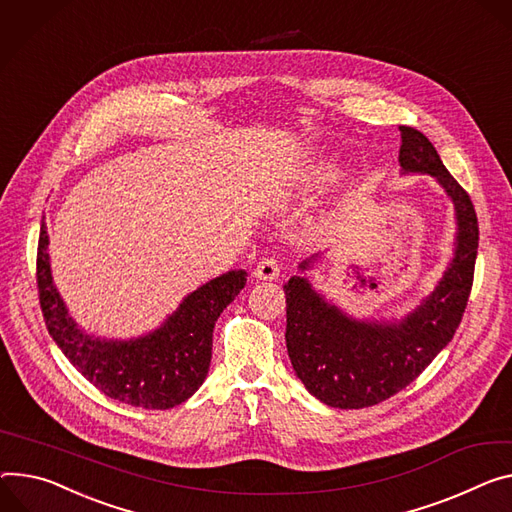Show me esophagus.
<instances>
[{
  "label": "esophagus",
  "mask_w": 512,
  "mask_h": 512,
  "mask_svg": "<svg viewBox=\"0 0 512 512\" xmlns=\"http://www.w3.org/2000/svg\"><path fill=\"white\" fill-rule=\"evenodd\" d=\"M253 275L257 280H275V277H280V263L275 257H265L257 263Z\"/></svg>",
  "instance_id": "34e87169"
}]
</instances>
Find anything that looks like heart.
<instances>
[{
  "mask_svg": "<svg viewBox=\"0 0 512 512\" xmlns=\"http://www.w3.org/2000/svg\"><path fill=\"white\" fill-rule=\"evenodd\" d=\"M333 177H335L333 165H324L322 171H318V179H320V181H329V179H333Z\"/></svg>",
  "mask_w": 512,
  "mask_h": 512,
  "instance_id": "obj_1",
  "label": "heart"
}]
</instances>
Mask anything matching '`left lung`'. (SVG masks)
I'll use <instances>...</instances> for the list:
<instances>
[{
	"mask_svg": "<svg viewBox=\"0 0 512 512\" xmlns=\"http://www.w3.org/2000/svg\"><path fill=\"white\" fill-rule=\"evenodd\" d=\"M400 138L404 173L433 175L455 206V253L433 294L400 322L355 320L324 300L306 277H290L284 292L292 367L312 396L335 408L380 404L421 376L453 339L474 284L480 230L468 192L423 132L400 126Z\"/></svg>",
	"mask_w": 512,
	"mask_h": 512,
	"instance_id": "1",
	"label": "left lung"
}]
</instances>
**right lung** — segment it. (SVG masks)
<instances>
[{
    "instance_id": "obj_1",
    "label": "right lung",
    "mask_w": 512,
    "mask_h": 512,
    "mask_svg": "<svg viewBox=\"0 0 512 512\" xmlns=\"http://www.w3.org/2000/svg\"><path fill=\"white\" fill-rule=\"evenodd\" d=\"M49 235L42 218L36 286L42 316L53 341L79 374L106 396L151 410H167L188 400L206 380L212 359V333L220 312L247 284V271L214 277L183 298L179 308L145 337L106 341L81 331L69 316L51 275Z\"/></svg>"
}]
</instances>
